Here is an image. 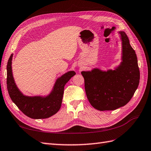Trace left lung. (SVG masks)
<instances>
[{"label":"left lung","instance_id":"left-lung-1","mask_svg":"<svg viewBox=\"0 0 151 151\" xmlns=\"http://www.w3.org/2000/svg\"><path fill=\"white\" fill-rule=\"evenodd\" d=\"M122 40V62L113 69L93 68L82 71L86 95L91 105L99 111H113L125 106L137 89L139 70L136 52L124 31Z\"/></svg>","mask_w":151,"mask_h":151}]
</instances>
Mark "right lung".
<instances>
[{"label":"right lung","mask_w":151,"mask_h":151,"mask_svg":"<svg viewBox=\"0 0 151 151\" xmlns=\"http://www.w3.org/2000/svg\"><path fill=\"white\" fill-rule=\"evenodd\" d=\"M12 54L7 64V88L12 100L22 113L33 119H44L52 116L61 107L64 86L76 75L69 71L56 80L50 93L46 96H26L20 91L14 80L12 73Z\"/></svg>","instance_id":"right-lung-1"}]
</instances>
